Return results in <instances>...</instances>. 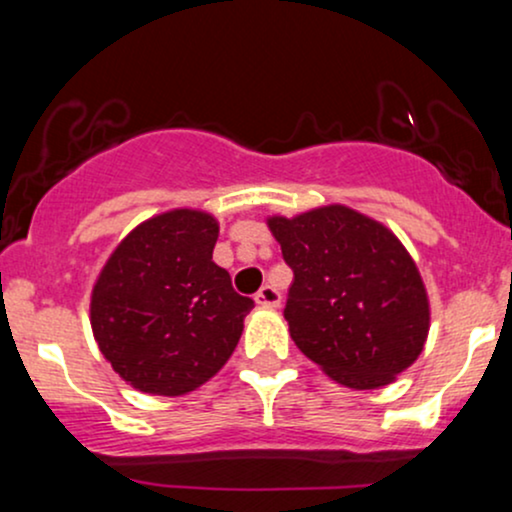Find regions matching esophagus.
Listing matches in <instances>:
<instances>
[{
    "label": "esophagus",
    "instance_id": "1",
    "mask_svg": "<svg viewBox=\"0 0 512 512\" xmlns=\"http://www.w3.org/2000/svg\"><path fill=\"white\" fill-rule=\"evenodd\" d=\"M255 303L262 305V308H276L281 303V293L274 289V286H262L260 291L255 293Z\"/></svg>",
    "mask_w": 512,
    "mask_h": 512
}]
</instances>
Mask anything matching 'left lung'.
I'll return each mask as SVG.
<instances>
[{"label":"left lung","instance_id":"left-lung-1","mask_svg":"<svg viewBox=\"0 0 512 512\" xmlns=\"http://www.w3.org/2000/svg\"><path fill=\"white\" fill-rule=\"evenodd\" d=\"M267 223L293 269L284 317L310 361L354 390L392 383L416 361L428 296L395 233L342 204Z\"/></svg>","mask_w":512,"mask_h":512}]
</instances>
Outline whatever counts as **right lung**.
I'll list each match as a JSON object with an SVG mask.
<instances>
[{
  "label": "right lung",
  "instance_id": "1",
  "mask_svg": "<svg viewBox=\"0 0 512 512\" xmlns=\"http://www.w3.org/2000/svg\"><path fill=\"white\" fill-rule=\"evenodd\" d=\"M219 223L175 209L134 228L105 262L91 327L115 373L149 395L178 397L223 368L252 298L211 260Z\"/></svg>",
  "mask_w": 512,
  "mask_h": 512
}]
</instances>
